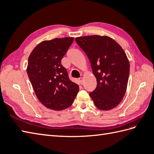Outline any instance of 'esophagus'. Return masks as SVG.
Here are the masks:
<instances>
[{
	"mask_svg": "<svg viewBox=\"0 0 154 154\" xmlns=\"http://www.w3.org/2000/svg\"><path fill=\"white\" fill-rule=\"evenodd\" d=\"M78 81H79L80 85H82L83 84V77H81L80 78H79V79H78Z\"/></svg>",
	"mask_w": 154,
	"mask_h": 154,
	"instance_id": "34e87169",
	"label": "esophagus"
}]
</instances>
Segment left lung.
Listing matches in <instances>:
<instances>
[{
	"label": "left lung",
	"instance_id": "8db88e82",
	"mask_svg": "<svg viewBox=\"0 0 154 154\" xmlns=\"http://www.w3.org/2000/svg\"><path fill=\"white\" fill-rule=\"evenodd\" d=\"M75 41L87 55L97 79V87L90 97L99 109H114L122 101L127 88L130 63L126 53L106 35H87Z\"/></svg>",
	"mask_w": 154,
	"mask_h": 154
}]
</instances>
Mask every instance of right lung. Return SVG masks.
Instances as JSON below:
<instances>
[{"instance_id":"add662e5","label":"right lung","mask_w":154,"mask_h":154,"mask_svg":"<svg viewBox=\"0 0 154 154\" xmlns=\"http://www.w3.org/2000/svg\"><path fill=\"white\" fill-rule=\"evenodd\" d=\"M73 38H55L38 44L28 57L27 73L38 100L48 109L62 110L69 107L79 86L69 79L62 58Z\"/></svg>"}]
</instances>
